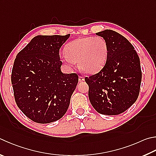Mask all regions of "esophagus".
I'll return each instance as SVG.
<instances>
[{
	"label": "esophagus",
	"mask_w": 156,
	"mask_h": 156,
	"mask_svg": "<svg viewBox=\"0 0 156 156\" xmlns=\"http://www.w3.org/2000/svg\"><path fill=\"white\" fill-rule=\"evenodd\" d=\"M78 80H79V82H83V81H84V78L83 77V76H79Z\"/></svg>",
	"instance_id": "34e87169"
}]
</instances>
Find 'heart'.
<instances>
[{"label":"heart","mask_w":156,"mask_h":156,"mask_svg":"<svg viewBox=\"0 0 156 156\" xmlns=\"http://www.w3.org/2000/svg\"><path fill=\"white\" fill-rule=\"evenodd\" d=\"M61 61L69 68L75 62L84 73L95 74L104 68L108 57V46L101 37H87L71 41L65 48Z\"/></svg>","instance_id":"obj_1"}]
</instances>
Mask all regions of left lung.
<instances>
[{
	"label": "left lung",
	"instance_id": "obj_1",
	"mask_svg": "<svg viewBox=\"0 0 156 156\" xmlns=\"http://www.w3.org/2000/svg\"><path fill=\"white\" fill-rule=\"evenodd\" d=\"M108 46V57L104 68L89 78V98L98 112L117 115L126 111L139 95L142 72L134 46L121 34L106 29L96 33Z\"/></svg>",
	"mask_w": 156,
	"mask_h": 156
}]
</instances>
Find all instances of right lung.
I'll list each match as a JSON object with an SVG mask.
<instances>
[{
    "instance_id": "add662e5",
    "label": "right lung",
    "mask_w": 156,
    "mask_h": 156,
    "mask_svg": "<svg viewBox=\"0 0 156 156\" xmlns=\"http://www.w3.org/2000/svg\"><path fill=\"white\" fill-rule=\"evenodd\" d=\"M69 37L36 36L14 61L11 84L16 104L35 122H54L68 109L78 76L61 72L59 50Z\"/></svg>"
}]
</instances>
